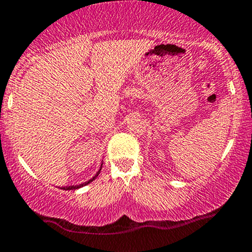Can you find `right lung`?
<instances>
[{"label": "right lung", "instance_id": "1", "mask_svg": "<svg viewBox=\"0 0 252 252\" xmlns=\"http://www.w3.org/2000/svg\"><path fill=\"white\" fill-rule=\"evenodd\" d=\"M102 163L103 162H101V166H100V169H98L97 172H96V174L94 175L93 178H91V179H89V180H86V182H84V183H81V184H79V185H70V187H62L61 188V189H63V190H77V189H80V188H83V187H85V185H88V184H90L91 182H93V180H95L96 178H97V175L100 174V172H101V168H102Z\"/></svg>", "mask_w": 252, "mask_h": 252}]
</instances>
